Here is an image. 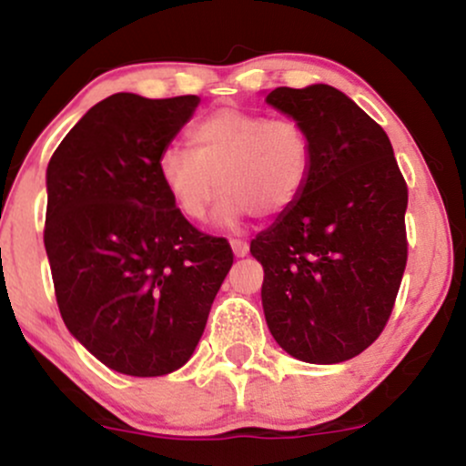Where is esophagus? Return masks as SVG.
I'll list each match as a JSON object with an SVG mask.
<instances>
[{
  "label": "esophagus",
  "instance_id": "esophagus-1",
  "mask_svg": "<svg viewBox=\"0 0 466 466\" xmlns=\"http://www.w3.org/2000/svg\"><path fill=\"white\" fill-rule=\"evenodd\" d=\"M229 243H232V249H234V254L238 256H248L249 254V243L248 240H243V238H232L229 240Z\"/></svg>",
  "mask_w": 466,
  "mask_h": 466
}]
</instances>
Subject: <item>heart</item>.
Returning <instances> with one entry per match:
<instances>
[{
	"instance_id": "heart-1",
	"label": "heart",
	"mask_w": 466,
	"mask_h": 466,
	"mask_svg": "<svg viewBox=\"0 0 466 466\" xmlns=\"http://www.w3.org/2000/svg\"><path fill=\"white\" fill-rule=\"evenodd\" d=\"M313 173V142L293 117H267L223 106L188 131V151L166 148L157 175L175 208L203 221L218 192L221 221L248 212L274 218L291 210Z\"/></svg>"
}]
</instances>
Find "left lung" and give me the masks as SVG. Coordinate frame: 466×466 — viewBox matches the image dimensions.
Here are the masks:
<instances>
[{
	"mask_svg": "<svg viewBox=\"0 0 466 466\" xmlns=\"http://www.w3.org/2000/svg\"><path fill=\"white\" fill-rule=\"evenodd\" d=\"M267 103L313 142L300 201L251 240L271 335L309 363L352 360L392 315L408 263V184L386 131L330 85L276 87Z\"/></svg>",
	"mask_w": 466,
	"mask_h": 466,
	"instance_id": "obj_1",
	"label": "left lung"
}]
</instances>
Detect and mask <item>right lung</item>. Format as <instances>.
<instances>
[{"mask_svg": "<svg viewBox=\"0 0 466 466\" xmlns=\"http://www.w3.org/2000/svg\"><path fill=\"white\" fill-rule=\"evenodd\" d=\"M197 96L100 100L47 164L44 243L58 311L96 360L162 377L190 360L234 263L170 201L157 159Z\"/></svg>", "mask_w": 466, "mask_h": 466, "instance_id": "1", "label": "right lung"}]
</instances>
